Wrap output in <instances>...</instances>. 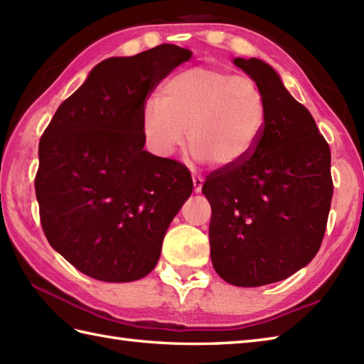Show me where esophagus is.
Instances as JSON below:
<instances>
[{
    "instance_id": "esophagus-1",
    "label": "esophagus",
    "mask_w": 364,
    "mask_h": 364,
    "mask_svg": "<svg viewBox=\"0 0 364 364\" xmlns=\"http://www.w3.org/2000/svg\"><path fill=\"white\" fill-rule=\"evenodd\" d=\"M192 183H194V192L202 191V186H203V178L202 176L194 175V176H192Z\"/></svg>"
}]
</instances>
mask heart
I'll use <instances>...</instances> for the list:
<instances>
[{
    "mask_svg": "<svg viewBox=\"0 0 364 364\" xmlns=\"http://www.w3.org/2000/svg\"><path fill=\"white\" fill-rule=\"evenodd\" d=\"M269 120L264 92L250 76L214 67H194L175 75L161 90V103L142 107L145 144L170 158L188 142L197 161L230 168L249 159Z\"/></svg>",
    "mask_w": 364,
    "mask_h": 364,
    "instance_id": "1",
    "label": "heart"
}]
</instances>
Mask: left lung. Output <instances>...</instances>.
Wrapping results in <instances>:
<instances>
[{
    "label": "left lung",
    "instance_id": "1",
    "mask_svg": "<svg viewBox=\"0 0 364 364\" xmlns=\"http://www.w3.org/2000/svg\"><path fill=\"white\" fill-rule=\"evenodd\" d=\"M235 65L264 92L269 120L249 159L206 176L214 270L255 288L284 280L319 252L333 196L330 146L310 111L292 98L272 67L257 58Z\"/></svg>",
    "mask_w": 364,
    "mask_h": 364
}]
</instances>
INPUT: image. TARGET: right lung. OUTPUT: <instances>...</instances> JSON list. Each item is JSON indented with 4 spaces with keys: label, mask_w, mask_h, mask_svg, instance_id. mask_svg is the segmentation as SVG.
Listing matches in <instances>:
<instances>
[{
    "label": "right lung",
    "mask_w": 364,
    "mask_h": 364,
    "mask_svg": "<svg viewBox=\"0 0 364 364\" xmlns=\"http://www.w3.org/2000/svg\"><path fill=\"white\" fill-rule=\"evenodd\" d=\"M192 53L162 43L109 58L58 107L38 142L36 197L50 245L100 282L150 274L192 194L188 167L144 150L142 107Z\"/></svg>",
    "instance_id": "add662e5"
}]
</instances>
